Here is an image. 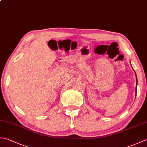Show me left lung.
Returning <instances> with one entry per match:
<instances>
[{"instance_id": "obj_1", "label": "left lung", "mask_w": 147, "mask_h": 147, "mask_svg": "<svg viewBox=\"0 0 147 147\" xmlns=\"http://www.w3.org/2000/svg\"><path fill=\"white\" fill-rule=\"evenodd\" d=\"M136 85H137V78H136Z\"/></svg>"}]
</instances>
